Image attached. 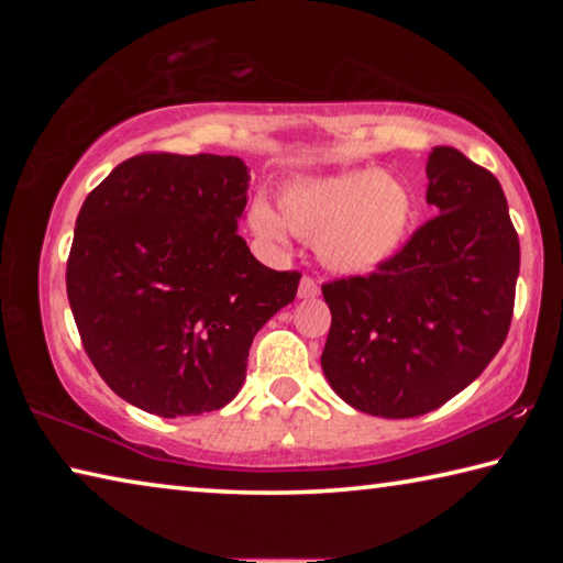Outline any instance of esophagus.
<instances>
[{"label":"esophagus","instance_id":"1","mask_svg":"<svg viewBox=\"0 0 563 563\" xmlns=\"http://www.w3.org/2000/svg\"><path fill=\"white\" fill-rule=\"evenodd\" d=\"M320 295V288H318V283L312 280V278H302L300 280V288H298V298L300 300H312V298H318Z\"/></svg>","mask_w":563,"mask_h":563}]
</instances>
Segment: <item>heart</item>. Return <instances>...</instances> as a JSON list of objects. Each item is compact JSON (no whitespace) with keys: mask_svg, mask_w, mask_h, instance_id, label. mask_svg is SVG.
<instances>
[{"mask_svg":"<svg viewBox=\"0 0 563 563\" xmlns=\"http://www.w3.org/2000/svg\"><path fill=\"white\" fill-rule=\"evenodd\" d=\"M278 210L253 201L247 225L265 243L285 245L288 231L316 243L318 258L340 275L375 273L397 258L412 233V188L377 166L332 176H302L285 184Z\"/></svg>","mask_w":563,"mask_h":563,"instance_id":"1","label":"heart"}]
</instances>
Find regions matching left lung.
I'll use <instances>...</instances> for the list:
<instances>
[{
  "instance_id": "1",
  "label": "left lung",
  "mask_w": 563,
  "mask_h": 563,
  "mask_svg": "<svg viewBox=\"0 0 563 563\" xmlns=\"http://www.w3.org/2000/svg\"><path fill=\"white\" fill-rule=\"evenodd\" d=\"M437 218L367 278L322 285L330 332L320 365L360 412L407 419L484 373L509 332L519 235L499 180L452 146L427 161Z\"/></svg>"
}]
</instances>
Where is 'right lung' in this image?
I'll return each instance as SVG.
<instances>
[{
  "instance_id": "1",
  "label": "right lung",
  "mask_w": 563,
  "mask_h": 563,
  "mask_svg": "<svg viewBox=\"0 0 563 563\" xmlns=\"http://www.w3.org/2000/svg\"><path fill=\"white\" fill-rule=\"evenodd\" d=\"M247 188L238 156L144 154L84 201L66 295L93 367L129 405L158 417L225 407L255 332L295 300L300 273L265 268L238 233Z\"/></svg>"
}]
</instances>
